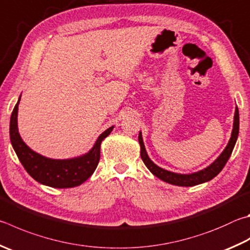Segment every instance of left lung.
I'll use <instances>...</instances> for the list:
<instances>
[{
  "label": "left lung",
  "mask_w": 250,
  "mask_h": 250,
  "mask_svg": "<svg viewBox=\"0 0 250 250\" xmlns=\"http://www.w3.org/2000/svg\"><path fill=\"white\" fill-rule=\"evenodd\" d=\"M238 131H239V113H238V108L236 107L232 137L229 139L228 146L225 147L223 153H222L221 155L216 158L215 162H213L210 166H208L207 168H204L198 172H193V174H189V175L176 174V172L165 170L154 164V163L149 160V157L147 156V153L145 151L144 143L142 140V134L140 132L139 143L141 145V157H142V161L145 164V166H146L149 169V171H151L154 176H156L157 178L164 180L166 183L171 184V185L181 186V187H191V186H196L213 179L222 169H223V167L225 166L226 163H228L230 154L233 152L236 140H237V137H238Z\"/></svg>",
  "instance_id": "obj_1"
}]
</instances>
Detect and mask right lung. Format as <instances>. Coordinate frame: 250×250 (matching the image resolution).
<instances>
[{
	"label": "right lung",
	"mask_w": 250,
	"mask_h": 250,
	"mask_svg": "<svg viewBox=\"0 0 250 250\" xmlns=\"http://www.w3.org/2000/svg\"><path fill=\"white\" fill-rule=\"evenodd\" d=\"M20 101L21 98L11 116L10 138L13 148L26 171L38 183L53 188L76 187L87 180L98 165L102 141L110 134L113 126L99 135L93 148L85 155L71 160H51L30 149L18 133L17 112Z\"/></svg>",
	"instance_id": "add662e5"
}]
</instances>
